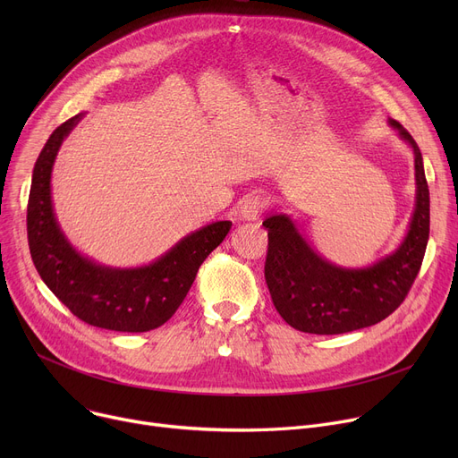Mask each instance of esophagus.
Returning a JSON list of instances; mask_svg holds the SVG:
<instances>
[{"label": "esophagus", "instance_id": "obj_1", "mask_svg": "<svg viewBox=\"0 0 458 458\" xmlns=\"http://www.w3.org/2000/svg\"><path fill=\"white\" fill-rule=\"evenodd\" d=\"M263 197L261 195H250L242 202V208H239V219L242 221H258L259 213L263 209Z\"/></svg>", "mask_w": 458, "mask_h": 458}]
</instances>
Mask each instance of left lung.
<instances>
[{
	"label": "left lung",
	"mask_w": 458,
	"mask_h": 458,
	"mask_svg": "<svg viewBox=\"0 0 458 458\" xmlns=\"http://www.w3.org/2000/svg\"><path fill=\"white\" fill-rule=\"evenodd\" d=\"M414 154L416 202L401 243L368 267H342L310 247L287 213L263 221L269 235L266 280L287 325L308 334H344L386 319L414 284L428 242V185L420 147L397 120L388 118Z\"/></svg>",
	"instance_id": "1"
}]
</instances>
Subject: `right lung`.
I'll return each mask as SVG.
<instances>
[{
    "label": "right lung",
    "instance_id": "add662e5",
    "mask_svg": "<svg viewBox=\"0 0 458 458\" xmlns=\"http://www.w3.org/2000/svg\"><path fill=\"white\" fill-rule=\"evenodd\" d=\"M83 116L78 113L61 124L35 163L28 204L31 258L42 282L81 321L116 332H148L174 316L202 261L223 243L232 223L216 221L191 232L139 267H111L81 254L57 221L52 173L63 140Z\"/></svg>",
    "mask_w": 458,
    "mask_h": 458
}]
</instances>
